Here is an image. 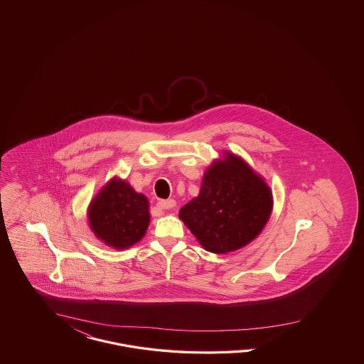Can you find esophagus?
Wrapping results in <instances>:
<instances>
[{
    "label": "esophagus",
    "mask_w": 364,
    "mask_h": 364,
    "mask_svg": "<svg viewBox=\"0 0 364 364\" xmlns=\"http://www.w3.org/2000/svg\"><path fill=\"white\" fill-rule=\"evenodd\" d=\"M157 207H159L160 210H172V208H175V207H176V201H175L173 198H169V200H161V201H159V203H157Z\"/></svg>",
    "instance_id": "1"
}]
</instances>
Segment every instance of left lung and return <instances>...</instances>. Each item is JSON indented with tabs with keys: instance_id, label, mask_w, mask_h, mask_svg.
<instances>
[{
	"instance_id": "1",
	"label": "left lung",
	"mask_w": 364,
	"mask_h": 364,
	"mask_svg": "<svg viewBox=\"0 0 364 364\" xmlns=\"http://www.w3.org/2000/svg\"><path fill=\"white\" fill-rule=\"evenodd\" d=\"M272 210V192L236 154L227 152L203 177L198 198L178 213L198 242L213 254L236 251L263 231Z\"/></svg>"
}]
</instances>
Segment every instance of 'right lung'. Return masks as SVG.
Masks as SVG:
<instances>
[{"mask_svg": "<svg viewBox=\"0 0 364 364\" xmlns=\"http://www.w3.org/2000/svg\"><path fill=\"white\" fill-rule=\"evenodd\" d=\"M148 210V198L114 177L90 201L89 227L107 245L125 250L143 239L151 220Z\"/></svg>", "mask_w": 364, "mask_h": 364, "instance_id": "add662e5", "label": "right lung"}]
</instances>
